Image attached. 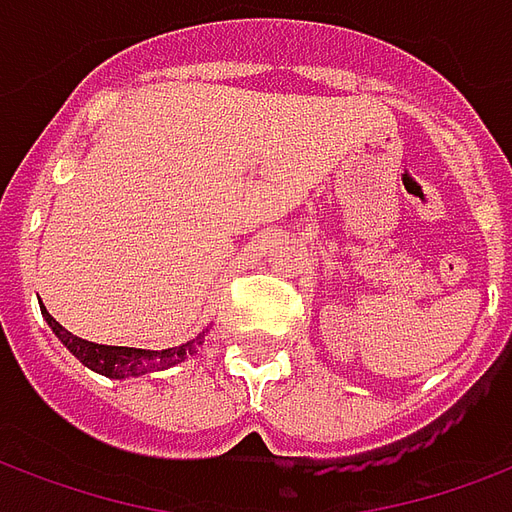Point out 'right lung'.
I'll list each match as a JSON object with an SVG mask.
<instances>
[{
    "label": "right lung",
    "instance_id": "obj_1",
    "mask_svg": "<svg viewBox=\"0 0 512 512\" xmlns=\"http://www.w3.org/2000/svg\"><path fill=\"white\" fill-rule=\"evenodd\" d=\"M40 309H43L45 323L51 325V331L62 339L64 347L73 352L83 366H89L92 372L105 374V377H111V380L140 377V374L149 372H165V369L176 366V363H181L184 358H189V355H195L200 344H203V333L195 336V339H189L187 344H181V347H168V350H138V347L94 344L81 339V336H73L67 328H62L51 314L45 312V306H40Z\"/></svg>",
    "mask_w": 512,
    "mask_h": 512
}]
</instances>
